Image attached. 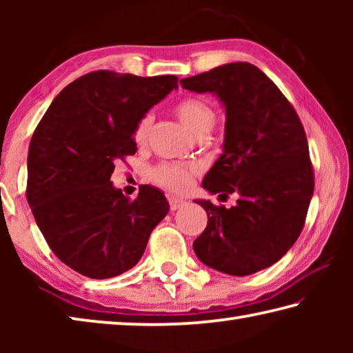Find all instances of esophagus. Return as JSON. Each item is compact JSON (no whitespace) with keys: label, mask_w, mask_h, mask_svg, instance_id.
Listing matches in <instances>:
<instances>
[{"label":"esophagus","mask_w":353,"mask_h":353,"mask_svg":"<svg viewBox=\"0 0 353 353\" xmlns=\"http://www.w3.org/2000/svg\"><path fill=\"white\" fill-rule=\"evenodd\" d=\"M185 204H187V202L185 201H182V199H176V198H170V208L172 212L174 210H177V208H181V207H183Z\"/></svg>","instance_id":"1"}]
</instances>
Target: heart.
<instances>
[{
    "mask_svg": "<svg viewBox=\"0 0 353 353\" xmlns=\"http://www.w3.org/2000/svg\"><path fill=\"white\" fill-rule=\"evenodd\" d=\"M174 113L177 118L187 126L196 137H205L212 132L218 119L216 109L210 101L202 97H187L179 101L174 105ZM152 117L143 115L134 126V141L141 146L148 141L149 130H151ZM196 174L194 165H183L174 162H160L151 170V177L155 183L162 185L174 193H183L187 191L193 177Z\"/></svg>",
    "mask_w": 353,
    "mask_h": 353,
    "instance_id": "b5f03b06",
    "label": "heart"
}]
</instances>
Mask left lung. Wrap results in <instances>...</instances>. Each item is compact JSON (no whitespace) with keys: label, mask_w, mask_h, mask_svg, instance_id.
Here are the masks:
<instances>
[{"label":"left lung","mask_w":353,"mask_h":353,"mask_svg":"<svg viewBox=\"0 0 353 353\" xmlns=\"http://www.w3.org/2000/svg\"><path fill=\"white\" fill-rule=\"evenodd\" d=\"M181 83L196 93H216L225 105L224 152L202 187L219 196L240 194L230 208L198 202L208 223L193 243L194 252L230 276L266 270L301 235L313 196L301 119L276 83L249 62L225 63Z\"/></svg>","instance_id":"left-lung-1"}]
</instances>
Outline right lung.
Wrapping results in <instances>:
<instances>
[{
	"mask_svg": "<svg viewBox=\"0 0 353 353\" xmlns=\"http://www.w3.org/2000/svg\"><path fill=\"white\" fill-rule=\"evenodd\" d=\"M172 88V74L92 71L57 94L34 130L29 207L50 249L82 276L110 279L134 268L170 212L162 191L141 185L130 199L110 176L137 152L135 123Z\"/></svg>",
	"mask_w": 353,
	"mask_h": 353,
	"instance_id": "add662e5",
	"label": "right lung"
}]
</instances>
